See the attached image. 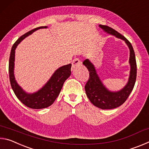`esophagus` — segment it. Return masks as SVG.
<instances>
[{"label":"esophagus","mask_w":149,"mask_h":149,"mask_svg":"<svg viewBox=\"0 0 149 149\" xmlns=\"http://www.w3.org/2000/svg\"><path fill=\"white\" fill-rule=\"evenodd\" d=\"M80 64H81V61L78 58H75L74 60H73V62H72V67L73 68H75V66H76V65H80Z\"/></svg>","instance_id":"1"}]
</instances>
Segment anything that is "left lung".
I'll use <instances>...</instances> for the list:
<instances>
[{"label":"left lung","mask_w":149,"mask_h":149,"mask_svg":"<svg viewBox=\"0 0 149 149\" xmlns=\"http://www.w3.org/2000/svg\"><path fill=\"white\" fill-rule=\"evenodd\" d=\"M99 26L107 33L124 41L130 49V76L125 86L117 91H112L106 87L97 74L94 64L89 59H86L83 62L89 72V79L85 86L88 99L93 105L102 110L113 109L119 107L125 102L134 87L137 77L135 55L132 44L124 36L107 26L99 25Z\"/></svg>","instance_id":"left-lung-1"}]
</instances>
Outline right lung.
I'll list each match as a JSON object with an SVG mask.
<instances>
[{
	"mask_svg": "<svg viewBox=\"0 0 149 149\" xmlns=\"http://www.w3.org/2000/svg\"><path fill=\"white\" fill-rule=\"evenodd\" d=\"M47 26L37 27L22 35L17 40L12 47L9 59V77L11 87L15 95L26 107L33 109H42L53 104L64 85L65 81L71 75L72 64L63 65L58 68L47 82L37 91L30 93L22 89L17 84L14 75L15 50L22 40L40 29L47 28Z\"/></svg>",
	"mask_w": 149,
	"mask_h": 149,
	"instance_id": "add662e5",
	"label": "right lung"
}]
</instances>
